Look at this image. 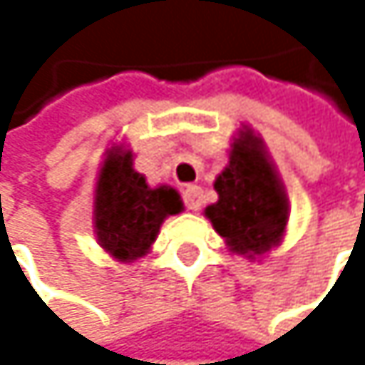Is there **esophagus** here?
Masks as SVG:
<instances>
[{
	"instance_id": "obj_1",
	"label": "esophagus",
	"mask_w": 365,
	"mask_h": 365,
	"mask_svg": "<svg viewBox=\"0 0 365 365\" xmlns=\"http://www.w3.org/2000/svg\"><path fill=\"white\" fill-rule=\"evenodd\" d=\"M184 203H186L188 210L197 212V210L201 207V203H203V192H201V188H199V186H188V188L184 190Z\"/></svg>"
}]
</instances>
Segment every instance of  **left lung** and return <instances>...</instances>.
Returning a JSON list of instances; mask_svg holds the SVG:
<instances>
[{
    "label": "left lung",
    "mask_w": 365,
    "mask_h": 365,
    "mask_svg": "<svg viewBox=\"0 0 365 365\" xmlns=\"http://www.w3.org/2000/svg\"><path fill=\"white\" fill-rule=\"evenodd\" d=\"M214 188L218 201L205 207V216L231 253L251 259L279 245L290 205L262 140L251 129L233 140L229 164Z\"/></svg>",
    "instance_id": "left-lung-1"
}]
</instances>
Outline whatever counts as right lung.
<instances>
[{"label": "right lung", "instance_id": "add662e5", "mask_svg": "<svg viewBox=\"0 0 365 365\" xmlns=\"http://www.w3.org/2000/svg\"><path fill=\"white\" fill-rule=\"evenodd\" d=\"M184 210L170 186L149 188L134 170L132 151H108L95 188V233L99 245L118 262H134L149 253L166 216Z\"/></svg>", "mask_w": 365, "mask_h": 365}]
</instances>
